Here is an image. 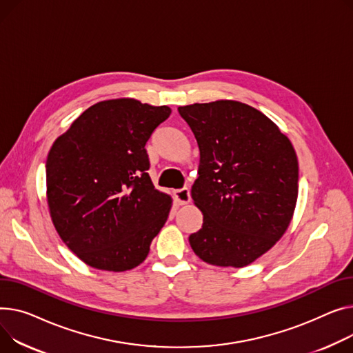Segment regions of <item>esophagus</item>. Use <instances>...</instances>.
Listing matches in <instances>:
<instances>
[{
  "label": "esophagus",
  "mask_w": 353,
  "mask_h": 353,
  "mask_svg": "<svg viewBox=\"0 0 353 353\" xmlns=\"http://www.w3.org/2000/svg\"><path fill=\"white\" fill-rule=\"evenodd\" d=\"M173 196H174L176 201L179 204H187V203L190 201V192H189V189H187V187H183V189L174 190Z\"/></svg>",
  "instance_id": "esophagus-1"
}]
</instances>
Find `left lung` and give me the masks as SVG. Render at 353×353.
<instances>
[{
	"label": "left lung",
	"instance_id": "1",
	"mask_svg": "<svg viewBox=\"0 0 353 353\" xmlns=\"http://www.w3.org/2000/svg\"><path fill=\"white\" fill-rule=\"evenodd\" d=\"M200 150L192 187L203 213L189 237L207 264L241 268L284 236L298 197V159L268 117L237 101L180 106Z\"/></svg>",
	"mask_w": 353,
	"mask_h": 353
}]
</instances>
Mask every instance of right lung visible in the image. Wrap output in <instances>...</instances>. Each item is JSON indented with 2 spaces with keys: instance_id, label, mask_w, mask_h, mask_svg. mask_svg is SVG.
Returning a JSON list of instances; mask_svg holds the SVG:
<instances>
[{
  "instance_id": "1",
  "label": "right lung",
  "mask_w": 353,
  "mask_h": 353,
  "mask_svg": "<svg viewBox=\"0 0 353 353\" xmlns=\"http://www.w3.org/2000/svg\"><path fill=\"white\" fill-rule=\"evenodd\" d=\"M169 106L122 98L88 108L46 159V199L62 241L89 267L142 264L172 199L154 189L145 149Z\"/></svg>"
}]
</instances>
